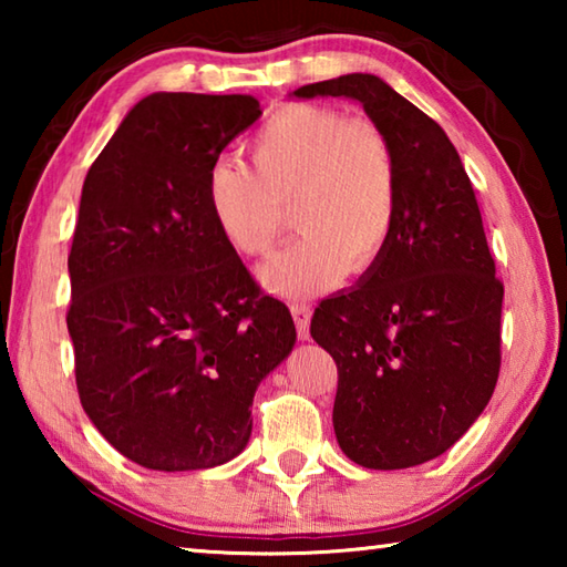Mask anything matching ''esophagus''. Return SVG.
<instances>
[{
  "label": "esophagus",
  "instance_id": "obj_1",
  "mask_svg": "<svg viewBox=\"0 0 567 567\" xmlns=\"http://www.w3.org/2000/svg\"><path fill=\"white\" fill-rule=\"evenodd\" d=\"M310 307L307 305H292V318H295V328H297V338L300 340H310Z\"/></svg>",
  "mask_w": 567,
  "mask_h": 567
}]
</instances>
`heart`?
I'll return each mask as SVG.
<instances>
[{
  "instance_id": "1",
  "label": "heart",
  "mask_w": 567,
  "mask_h": 567,
  "mask_svg": "<svg viewBox=\"0 0 567 567\" xmlns=\"http://www.w3.org/2000/svg\"><path fill=\"white\" fill-rule=\"evenodd\" d=\"M245 162L219 157L207 205L239 257H265L290 223L300 237L265 267L285 297H307L344 272H364L398 223L400 172L388 132L328 104H285L249 137Z\"/></svg>"
}]
</instances>
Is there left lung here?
<instances>
[{
	"label": "left lung",
	"mask_w": 567,
	"mask_h": 567,
	"mask_svg": "<svg viewBox=\"0 0 567 567\" xmlns=\"http://www.w3.org/2000/svg\"><path fill=\"white\" fill-rule=\"evenodd\" d=\"M318 94L358 100L388 132L400 172L385 252L312 315L310 334L338 364L334 435L362 467H412L453 447L493 398L503 282L443 127L375 74L295 90V97Z\"/></svg>",
	"instance_id": "8db88e82"
}]
</instances>
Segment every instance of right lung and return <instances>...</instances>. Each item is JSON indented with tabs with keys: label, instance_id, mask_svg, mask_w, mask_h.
I'll use <instances>...</instances> for the list:
<instances>
[{
	"label": "right lung",
	"instance_id": "right-lung-1",
	"mask_svg": "<svg viewBox=\"0 0 567 567\" xmlns=\"http://www.w3.org/2000/svg\"><path fill=\"white\" fill-rule=\"evenodd\" d=\"M260 114L249 94L155 92L84 177L66 260L76 392L142 467L243 453L255 390L295 344L290 310L260 290L207 205L209 167Z\"/></svg>",
	"mask_w": 567,
	"mask_h": 567
}]
</instances>
